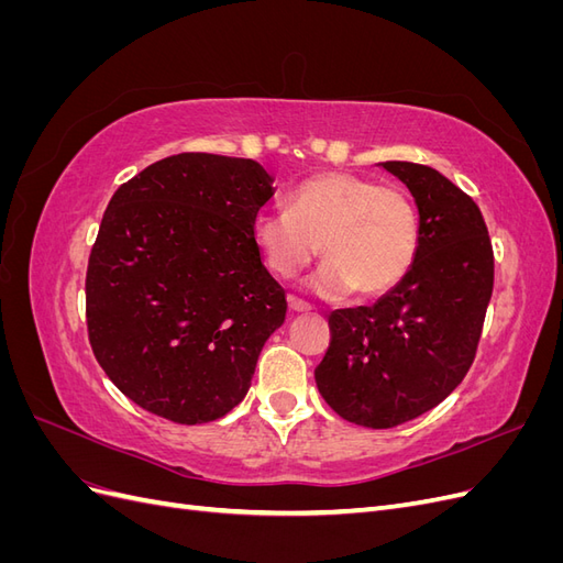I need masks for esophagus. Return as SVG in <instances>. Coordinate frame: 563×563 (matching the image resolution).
I'll return each instance as SVG.
<instances>
[{"label": "esophagus", "instance_id": "1", "mask_svg": "<svg viewBox=\"0 0 563 563\" xmlns=\"http://www.w3.org/2000/svg\"><path fill=\"white\" fill-rule=\"evenodd\" d=\"M288 308H291L294 312H310L312 305L300 300V298H296V296H288Z\"/></svg>", "mask_w": 563, "mask_h": 563}]
</instances>
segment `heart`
I'll return each mask as SVG.
<instances>
[{"instance_id": "1", "label": "heart", "mask_w": 563, "mask_h": 563, "mask_svg": "<svg viewBox=\"0 0 563 563\" xmlns=\"http://www.w3.org/2000/svg\"><path fill=\"white\" fill-rule=\"evenodd\" d=\"M253 240L275 275L288 279L317 253L327 258L310 279L323 298H378L413 267L420 220L401 187L347 172L302 180L288 209H263L253 218Z\"/></svg>"}]
</instances>
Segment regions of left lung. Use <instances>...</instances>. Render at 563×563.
Segmentation results:
<instances>
[{
    "label": "left lung",
    "mask_w": 563,
    "mask_h": 563,
    "mask_svg": "<svg viewBox=\"0 0 563 563\" xmlns=\"http://www.w3.org/2000/svg\"><path fill=\"white\" fill-rule=\"evenodd\" d=\"M380 166L416 199L418 255L371 308L331 312V343L314 368L333 411L373 430L422 416L463 383L493 294V249L474 199L432 166Z\"/></svg>",
    "instance_id": "left-lung-1"
}]
</instances>
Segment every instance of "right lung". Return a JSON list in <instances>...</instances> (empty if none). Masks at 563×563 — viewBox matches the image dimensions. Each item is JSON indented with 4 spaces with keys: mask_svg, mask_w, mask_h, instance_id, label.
<instances>
[{
    "mask_svg": "<svg viewBox=\"0 0 563 563\" xmlns=\"http://www.w3.org/2000/svg\"><path fill=\"white\" fill-rule=\"evenodd\" d=\"M272 183L253 159L183 152L112 195L87 269V327L98 364L145 411L201 424L246 397L286 319L253 240Z\"/></svg>",
    "mask_w": 563,
    "mask_h": 563,
    "instance_id": "right-lung-1",
    "label": "right lung"
}]
</instances>
